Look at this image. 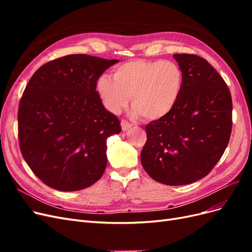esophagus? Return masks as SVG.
I'll list each match as a JSON object with an SVG mask.
<instances>
[{
    "mask_svg": "<svg viewBox=\"0 0 252 252\" xmlns=\"http://www.w3.org/2000/svg\"><path fill=\"white\" fill-rule=\"evenodd\" d=\"M121 126H122V129H123L124 131H126V130H128L129 128H130L132 125L129 123L128 121H126V120H122L121 121Z\"/></svg>",
    "mask_w": 252,
    "mask_h": 252,
    "instance_id": "obj_1",
    "label": "esophagus"
}]
</instances>
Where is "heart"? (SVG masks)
I'll return each instance as SVG.
<instances>
[{
    "label": "heart",
    "instance_id": "obj_1",
    "mask_svg": "<svg viewBox=\"0 0 252 252\" xmlns=\"http://www.w3.org/2000/svg\"><path fill=\"white\" fill-rule=\"evenodd\" d=\"M184 87L182 68L171 61L133 60L116 67L112 78L102 75L97 93L106 109L119 114L129 103L135 114L148 121L166 117Z\"/></svg>",
    "mask_w": 252,
    "mask_h": 252
}]
</instances>
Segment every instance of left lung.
I'll return each mask as SVG.
<instances>
[{"mask_svg":"<svg viewBox=\"0 0 252 252\" xmlns=\"http://www.w3.org/2000/svg\"><path fill=\"white\" fill-rule=\"evenodd\" d=\"M184 87L166 117L146 125L141 163L165 185H187L206 177L222 158L232 129V100L223 78L205 59L177 53Z\"/></svg>","mask_w":252,"mask_h":252,"instance_id":"left-lung-1","label":"left lung"}]
</instances>
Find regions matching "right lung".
Returning <instances> with one entry per match:
<instances>
[{
	"label": "right lung",
	"instance_id": "right-lung-1",
	"mask_svg": "<svg viewBox=\"0 0 252 252\" xmlns=\"http://www.w3.org/2000/svg\"><path fill=\"white\" fill-rule=\"evenodd\" d=\"M119 60L69 55L42 65L19 104V145L29 168L60 191L91 186L107 165V139L121 132L95 90L101 74Z\"/></svg>",
	"mask_w": 252,
	"mask_h": 252
}]
</instances>
